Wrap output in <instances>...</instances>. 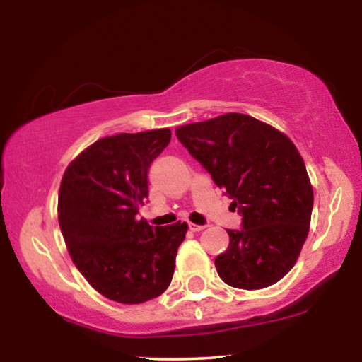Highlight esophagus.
<instances>
[{
	"mask_svg": "<svg viewBox=\"0 0 362 362\" xmlns=\"http://www.w3.org/2000/svg\"><path fill=\"white\" fill-rule=\"evenodd\" d=\"M188 230L190 231H202V230H205V226L203 225H193V223H188Z\"/></svg>",
	"mask_w": 362,
	"mask_h": 362,
	"instance_id": "34e87169",
	"label": "esophagus"
}]
</instances>
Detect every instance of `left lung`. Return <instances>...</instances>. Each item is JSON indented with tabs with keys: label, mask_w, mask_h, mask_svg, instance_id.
Wrapping results in <instances>:
<instances>
[{
	"label": "left lung",
	"mask_w": 362,
	"mask_h": 362,
	"mask_svg": "<svg viewBox=\"0 0 362 362\" xmlns=\"http://www.w3.org/2000/svg\"><path fill=\"white\" fill-rule=\"evenodd\" d=\"M177 139L233 198L241 228L215 259L221 281L256 290L287 274L307 239L313 190L297 147L252 116L228 113L180 126Z\"/></svg>",
	"instance_id": "8db88e82"
}]
</instances>
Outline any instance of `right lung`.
Here are the masks:
<instances>
[{
    "label": "right lung",
    "mask_w": 362,
    "mask_h": 362,
    "mask_svg": "<svg viewBox=\"0 0 362 362\" xmlns=\"http://www.w3.org/2000/svg\"><path fill=\"white\" fill-rule=\"evenodd\" d=\"M170 129L116 134L96 141L65 170L59 225L78 271L119 303H142L169 287L187 225L137 221L149 197V169L169 146Z\"/></svg>",
    "instance_id": "add662e5"
}]
</instances>
